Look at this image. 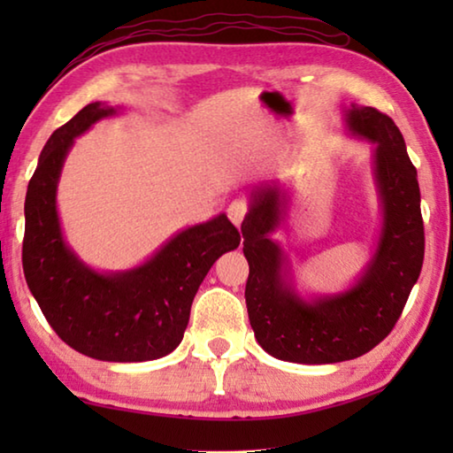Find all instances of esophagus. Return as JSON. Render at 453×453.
Returning <instances> with one entry per match:
<instances>
[{"label": "esophagus", "instance_id": "1", "mask_svg": "<svg viewBox=\"0 0 453 453\" xmlns=\"http://www.w3.org/2000/svg\"><path fill=\"white\" fill-rule=\"evenodd\" d=\"M245 213H248V205H245L243 199H235V202L229 203V208H227V218L232 219L237 227L242 226V221H243V218H245Z\"/></svg>", "mask_w": 453, "mask_h": 453}]
</instances>
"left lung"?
Returning <instances> with one entry per match:
<instances>
[{
  "mask_svg": "<svg viewBox=\"0 0 453 453\" xmlns=\"http://www.w3.org/2000/svg\"><path fill=\"white\" fill-rule=\"evenodd\" d=\"M346 126L375 145L373 180L381 202L378 248L354 286L311 300L297 294L286 254L272 240L288 208L278 181L251 191L242 224L250 324L259 346L283 362L337 364L367 354L400 319L424 264L418 172L402 132L386 113L356 104L346 110Z\"/></svg>",
  "mask_w": 453,
  "mask_h": 453,
  "instance_id": "obj_1",
  "label": "left lung"
}]
</instances>
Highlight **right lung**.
Masks as SVG:
<instances>
[{"mask_svg":"<svg viewBox=\"0 0 453 453\" xmlns=\"http://www.w3.org/2000/svg\"><path fill=\"white\" fill-rule=\"evenodd\" d=\"M119 110L88 104L43 145L27 186L21 262L29 291L67 346L102 362H150L180 346L197 288L242 237L219 213L181 229L132 270L96 272L75 256L58 216L61 167L75 137Z\"/></svg>","mask_w":453,"mask_h":453,"instance_id":"obj_1","label":"right lung"}]
</instances>
